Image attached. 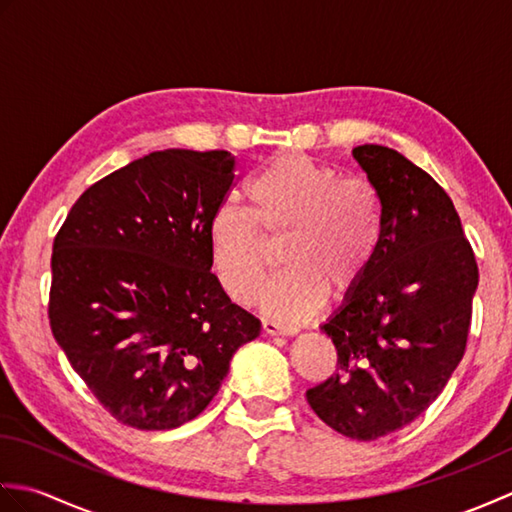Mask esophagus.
I'll return each instance as SVG.
<instances>
[{
    "instance_id": "esophagus-1",
    "label": "esophagus",
    "mask_w": 512,
    "mask_h": 512,
    "mask_svg": "<svg viewBox=\"0 0 512 512\" xmlns=\"http://www.w3.org/2000/svg\"><path fill=\"white\" fill-rule=\"evenodd\" d=\"M262 330L270 336H290L297 332L295 328H284V325H279L275 321H262Z\"/></svg>"
}]
</instances>
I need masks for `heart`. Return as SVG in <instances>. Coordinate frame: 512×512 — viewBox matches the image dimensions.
I'll return each instance as SVG.
<instances>
[{"label": "heart", "instance_id": "heart-1", "mask_svg": "<svg viewBox=\"0 0 512 512\" xmlns=\"http://www.w3.org/2000/svg\"><path fill=\"white\" fill-rule=\"evenodd\" d=\"M250 211L224 202L209 222V253L217 281L237 303L253 301L262 288L277 242L286 270L259 306L277 321L297 323L317 312L328 292L352 297L363 284L380 246L383 204L365 178L339 171L310 156L279 154L246 184Z\"/></svg>", "mask_w": 512, "mask_h": 512}]
</instances>
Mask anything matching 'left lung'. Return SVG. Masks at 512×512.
Masks as SVG:
<instances>
[{
    "label": "left lung",
    "instance_id": "obj_1",
    "mask_svg": "<svg viewBox=\"0 0 512 512\" xmlns=\"http://www.w3.org/2000/svg\"><path fill=\"white\" fill-rule=\"evenodd\" d=\"M352 156L380 195L383 233L363 284L321 325L336 374L306 398L328 427L372 442L442 394L466 350L480 273L458 211L427 171L380 145Z\"/></svg>",
    "mask_w": 512,
    "mask_h": 512
}]
</instances>
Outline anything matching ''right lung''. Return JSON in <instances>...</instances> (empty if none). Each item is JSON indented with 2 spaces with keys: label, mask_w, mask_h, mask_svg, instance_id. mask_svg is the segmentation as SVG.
I'll return each mask as SVG.
<instances>
[{
  "label": "right lung",
  "mask_w": 512,
  "mask_h": 512,
  "mask_svg": "<svg viewBox=\"0 0 512 512\" xmlns=\"http://www.w3.org/2000/svg\"><path fill=\"white\" fill-rule=\"evenodd\" d=\"M222 149H165L94 182L52 244L54 339L96 400L140 431L206 409L262 323L211 273L209 222L235 184Z\"/></svg>",
  "instance_id": "1"
}]
</instances>
